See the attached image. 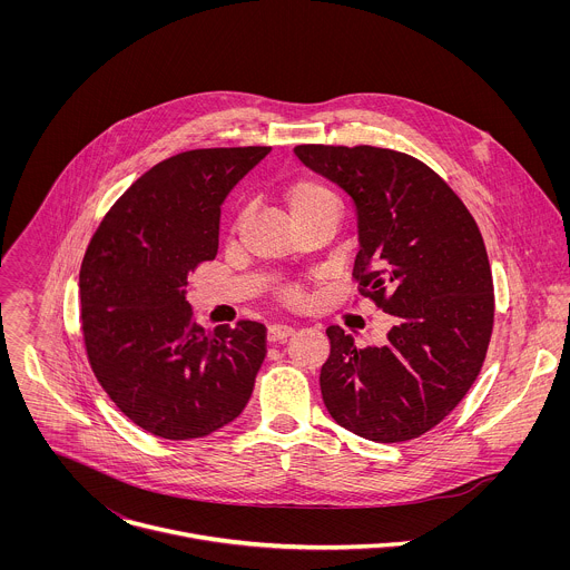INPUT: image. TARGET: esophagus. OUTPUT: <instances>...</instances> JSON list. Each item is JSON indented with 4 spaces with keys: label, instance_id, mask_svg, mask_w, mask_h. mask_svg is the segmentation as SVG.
Wrapping results in <instances>:
<instances>
[{
    "label": "esophagus",
    "instance_id": "esophagus-1",
    "mask_svg": "<svg viewBox=\"0 0 570 570\" xmlns=\"http://www.w3.org/2000/svg\"><path fill=\"white\" fill-rule=\"evenodd\" d=\"M292 333H294L292 326L269 325L267 326V342H269V344H281V342H285Z\"/></svg>",
    "mask_w": 570,
    "mask_h": 570
}]
</instances>
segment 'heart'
Here are the masks:
<instances>
[{
	"label": "heart",
	"instance_id": "obj_1",
	"mask_svg": "<svg viewBox=\"0 0 570 570\" xmlns=\"http://www.w3.org/2000/svg\"><path fill=\"white\" fill-rule=\"evenodd\" d=\"M283 202L292 215L294 222L326 208V206H335V195L331 193V188L323 184L321 179L316 177H309V175H303V177H296L294 181H289L283 190ZM239 219L235 224V230H239ZM283 301L292 307H303L307 303V294L303 292V287H287L283 292Z\"/></svg>",
	"mask_w": 570,
	"mask_h": 570
}]
</instances>
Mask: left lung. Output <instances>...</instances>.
<instances>
[{
	"instance_id": "1",
	"label": "left lung",
	"mask_w": 570,
	"mask_h": 570,
	"mask_svg": "<svg viewBox=\"0 0 570 570\" xmlns=\"http://www.w3.org/2000/svg\"><path fill=\"white\" fill-rule=\"evenodd\" d=\"M294 154L353 199V278L393 321L389 342L366 348L326 328V410L375 443L416 439L459 406L488 355L493 281L481 230L459 195L407 154L368 145H298Z\"/></svg>"
}]
</instances>
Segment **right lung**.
<instances>
[{
  "instance_id": "obj_1",
  "label": "right lung",
  "mask_w": 570,
  "mask_h": 570,
  "mask_svg": "<svg viewBox=\"0 0 570 570\" xmlns=\"http://www.w3.org/2000/svg\"><path fill=\"white\" fill-rule=\"evenodd\" d=\"M269 147L195 149L138 177L82 256L81 328L89 366L136 425L168 441L235 421L265 360V326L215 333L195 323L188 272L213 261L226 195Z\"/></svg>"
}]
</instances>
